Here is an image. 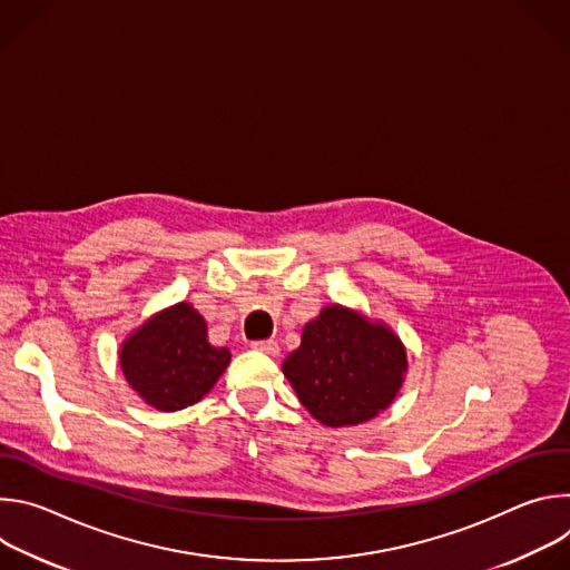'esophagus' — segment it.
<instances>
[{
    "mask_svg": "<svg viewBox=\"0 0 570 570\" xmlns=\"http://www.w3.org/2000/svg\"><path fill=\"white\" fill-rule=\"evenodd\" d=\"M253 350L264 352V354H268V356H277V354H279L277 341H255V343H253Z\"/></svg>",
    "mask_w": 570,
    "mask_h": 570,
    "instance_id": "obj_1",
    "label": "esophagus"
}]
</instances>
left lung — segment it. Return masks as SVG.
Returning <instances> with one entry per match:
<instances>
[{"mask_svg": "<svg viewBox=\"0 0 570 570\" xmlns=\"http://www.w3.org/2000/svg\"><path fill=\"white\" fill-rule=\"evenodd\" d=\"M282 370L317 422L356 426L396 396L405 352L390 330L334 304L306 324L299 350L286 356Z\"/></svg>", "mask_w": 570, "mask_h": 570, "instance_id": "obj_1", "label": "left lung"}]
</instances>
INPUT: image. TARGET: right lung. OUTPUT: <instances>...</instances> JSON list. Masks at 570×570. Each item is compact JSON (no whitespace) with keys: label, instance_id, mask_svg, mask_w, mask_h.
<instances>
[{"label":"right lung","instance_id":"1","mask_svg":"<svg viewBox=\"0 0 570 570\" xmlns=\"http://www.w3.org/2000/svg\"><path fill=\"white\" fill-rule=\"evenodd\" d=\"M121 370L153 409L176 413L200 401L229 363L225 347L207 343V324L189 304L150 317L121 345Z\"/></svg>","mask_w":570,"mask_h":570}]
</instances>
